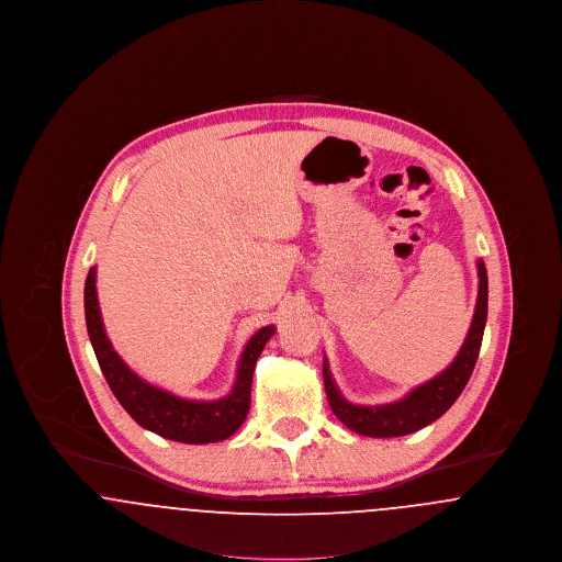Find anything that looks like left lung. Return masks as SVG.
<instances>
[{"instance_id": "1", "label": "left lung", "mask_w": 562, "mask_h": 562, "mask_svg": "<svg viewBox=\"0 0 562 562\" xmlns=\"http://www.w3.org/2000/svg\"><path fill=\"white\" fill-rule=\"evenodd\" d=\"M479 280L481 282H479V299H476L474 318H472L468 337L459 349L457 358L442 373L436 374L424 385L415 387L401 401L379 404V406L351 404L337 390L330 371H328L326 358H324L322 376H324L328 404L344 426H348L356 434L371 436V438H394V436H406L417 429L426 428L453 406V402L463 392L465 383L470 381V374L476 367L482 335H484V324H486L488 280H486V268L482 261H479Z\"/></svg>"}]
</instances>
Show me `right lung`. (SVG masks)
I'll return each instance as SVG.
<instances>
[{"mask_svg":"<svg viewBox=\"0 0 562 562\" xmlns=\"http://www.w3.org/2000/svg\"><path fill=\"white\" fill-rule=\"evenodd\" d=\"M83 310L88 337L97 353L99 367L108 379L109 387L140 428L149 429L175 442L209 445L229 438L244 424L250 408L255 364L269 337L276 333L273 326H263L246 344L241 351L236 383L227 396L218 401H188L143 381L128 369L117 351L111 348L97 299V268H90L86 278Z\"/></svg>","mask_w":562,"mask_h":562,"instance_id":"right-lung-1","label":"right lung"}]
</instances>
